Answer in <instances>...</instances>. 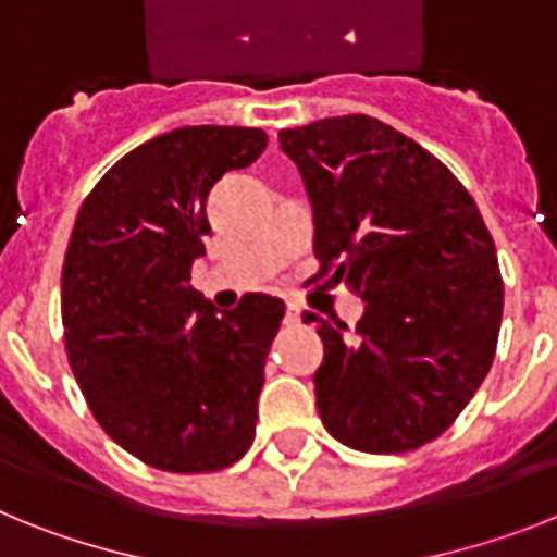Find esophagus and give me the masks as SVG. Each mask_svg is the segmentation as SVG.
<instances>
[{
	"label": "esophagus",
	"instance_id": "obj_1",
	"mask_svg": "<svg viewBox=\"0 0 557 557\" xmlns=\"http://www.w3.org/2000/svg\"><path fill=\"white\" fill-rule=\"evenodd\" d=\"M285 325H299V308L292 306V302L285 308Z\"/></svg>",
	"mask_w": 557,
	"mask_h": 557
}]
</instances>
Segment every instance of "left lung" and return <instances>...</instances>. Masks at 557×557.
<instances>
[{
    "instance_id": "1",
    "label": "left lung",
    "mask_w": 557,
    "mask_h": 557,
    "mask_svg": "<svg viewBox=\"0 0 557 557\" xmlns=\"http://www.w3.org/2000/svg\"><path fill=\"white\" fill-rule=\"evenodd\" d=\"M313 205V280L364 299L356 331L306 311L325 345L313 372L327 432L400 454L446 432L485 381L505 285L471 193L414 139L367 114L280 132Z\"/></svg>"
}]
</instances>
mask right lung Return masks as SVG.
Returning a JSON list of instances; mask_svg holds the SVG:
<instances>
[{
  "label": "right lung",
  "instance_id": "add662e5",
  "mask_svg": "<svg viewBox=\"0 0 557 557\" xmlns=\"http://www.w3.org/2000/svg\"><path fill=\"white\" fill-rule=\"evenodd\" d=\"M265 143L238 125L159 134L91 187L75 219L61 272L66 359L100 429L159 471H221L255 440L283 299L244 294L219 317L190 269L210 235L212 185Z\"/></svg>",
  "mask_w": 557,
  "mask_h": 557
}]
</instances>
